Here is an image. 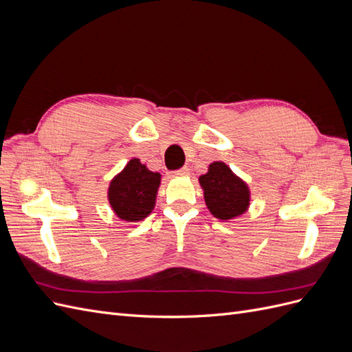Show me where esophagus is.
<instances>
[{
  "mask_svg": "<svg viewBox=\"0 0 352 352\" xmlns=\"http://www.w3.org/2000/svg\"><path fill=\"white\" fill-rule=\"evenodd\" d=\"M186 175H189L188 167H182V168L175 170V172H173V176H186Z\"/></svg>",
  "mask_w": 352,
  "mask_h": 352,
  "instance_id": "obj_1",
  "label": "esophagus"
}]
</instances>
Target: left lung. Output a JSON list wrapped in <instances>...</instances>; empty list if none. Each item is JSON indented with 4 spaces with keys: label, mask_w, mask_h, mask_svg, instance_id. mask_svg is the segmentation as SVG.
Instances as JSON below:
<instances>
[{
    "label": "left lung",
    "mask_w": 352,
    "mask_h": 352,
    "mask_svg": "<svg viewBox=\"0 0 352 352\" xmlns=\"http://www.w3.org/2000/svg\"><path fill=\"white\" fill-rule=\"evenodd\" d=\"M199 184L204 189L206 204L214 217L230 220L247 211L250 189L225 163H211L208 172L199 176Z\"/></svg>",
    "instance_id": "1"
}]
</instances>
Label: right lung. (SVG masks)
Returning a JSON list of instances; mask_svg holds the SVG:
<instances>
[{"instance_id": "right-lung-1", "label": "right lung", "mask_w": 352, "mask_h": 352, "mask_svg": "<svg viewBox=\"0 0 352 352\" xmlns=\"http://www.w3.org/2000/svg\"><path fill=\"white\" fill-rule=\"evenodd\" d=\"M160 173L150 172L138 158H132L109 188V201L116 216L126 221H140L154 210Z\"/></svg>"}]
</instances>
